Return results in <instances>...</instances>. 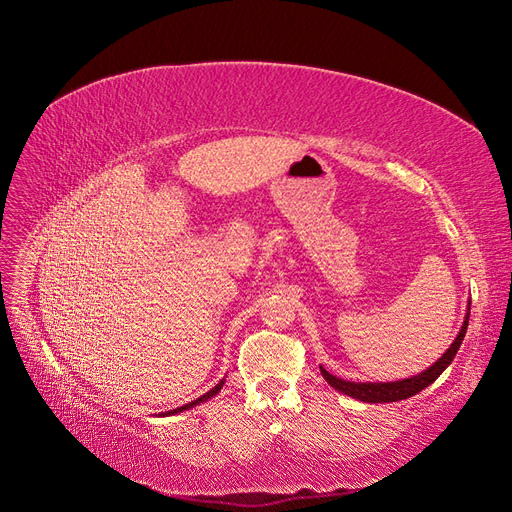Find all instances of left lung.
Wrapping results in <instances>:
<instances>
[{
    "mask_svg": "<svg viewBox=\"0 0 512 512\" xmlns=\"http://www.w3.org/2000/svg\"><path fill=\"white\" fill-rule=\"evenodd\" d=\"M471 304V302H469ZM469 312H471V306L467 308V314H465V323H462L458 335L454 337V342L450 344V348L442 354V358H437L429 369H425L423 373L419 375H412L408 379H398V381H346V379H339L335 375H331L329 371H325V367H321V375L325 377V381L337 389V392H342L350 398H356L360 402H369V404H383V402H398V400H406L410 396H415L419 392H423V389L427 385H431L437 377H440L448 367L450 362L454 360L462 339H465V333H467V327H469Z\"/></svg>",
    "mask_w": 512,
    "mask_h": 512,
    "instance_id": "obj_1",
    "label": "left lung"
}]
</instances>
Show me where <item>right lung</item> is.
<instances>
[{
	"label": "right lung",
	"mask_w": 512,
	"mask_h": 512,
	"mask_svg": "<svg viewBox=\"0 0 512 512\" xmlns=\"http://www.w3.org/2000/svg\"><path fill=\"white\" fill-rule=\"evenodd\" d=\"M223 385H225V379H221V383H216L212 389H210V392H206L204 396H200V398H196V400H193V402H189V404H183V406H179V408H175V410H168V412H162V415L160 417H164V415H177V412H183V410H189V408H193V406H198V404H202V402H208L210 398H214L218 392H221V389H223Z\"/></svg>",
	"instance_id": "obj_1"
}]
</instances>
